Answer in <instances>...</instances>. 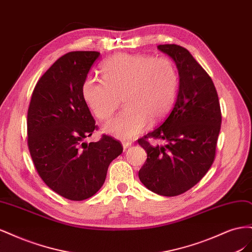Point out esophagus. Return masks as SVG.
I'll use <instances>...</instances> for the list:
<instances>
[{"label": "esophagus", "instance_id": "34e87169", "mask_svg": "<svg viewBox=\"0 0 252 252\" xmlns=\"http://www.w3.org/2000/svg\"><path fill=\"white\" fill-rule=\"evenodd\" d=\"M122 144H123V148L124 149H127V148H129L132 145V142H130V141H123L122 142Z\"/></svg>", "mask_w": 252, "mask_h": 252}]
</instances>
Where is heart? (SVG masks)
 Here are the masks:
<instances>
[{
	"label": "heart",
	"instance_id": "heart-1",
	"mask_svg": "<svg viewBox=\"0 0 252 252\" xmlns=\"http://www.w3.org/2000/svg\"><path fill=\"white\" fill-rule=\"evenodd\" d=\"M103 81L87 79L82 94L98 120H108L123 100L125 108L104 126L121 140L142 132L149 123L164 119L177 101L180 77L168 58L117 55L101 65Z\"/></svg>",
	"mask_w": 252,
	"mask_h": 252
}]
</instances>
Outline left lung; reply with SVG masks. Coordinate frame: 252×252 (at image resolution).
Here are the masks:
<instances>
[{
    "label": "left lung",
    "mask_w": 252,
    "mask_h": 252,
    "mask_svg": "<svg viewBox=\"0 0 252 252\" xmlns=\"http://www.w3.org/2000/svg\"><path fill=\"white\" fill-rule=\"evenodd\" d=\"M158 48L175 62L180 87L162 125L138 140L147 152L139 178L152 192L175 196L197 184L215 161L222 113L215 84L190 52L175 44Z\"/></svg>",
    "instance_id": "left-lung-1"
}]
</instances>
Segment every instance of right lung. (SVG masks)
Segmentation results:
<instances>
[{
  "label": "right lung",
  "instance_id": "obj_1",
  "mask_svg": "<svg viewBox=\"0 0 252 252\" xmlns=\"http://www.w3.org/2000/svg\"><path fill=\"white\" fill-rule=\"evenodd\" d=\"M98 57L97 51H71L58 59L37 81L27 112V145L34 168L50 189L71 201L95 194L109 164L123 151L110 135L83 142L97 130L82 87Z\"/></svg>",
  "mask_w": 252,
  "mask_h": 252
}]
</instances>
